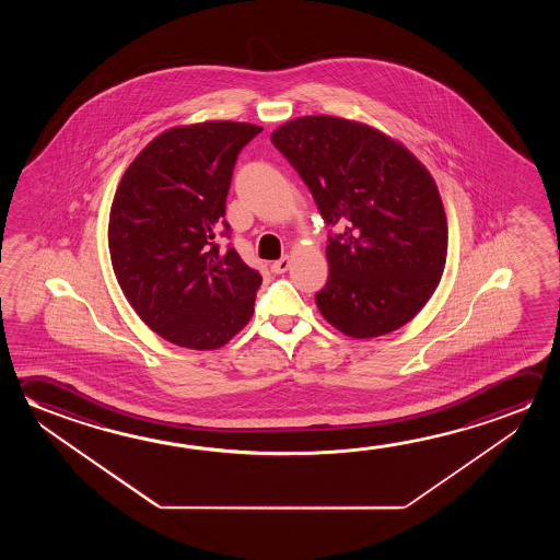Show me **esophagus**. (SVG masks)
Returning <instances> with one entry per match:
<instances>
[{
	"label": "esophagus",
	"mask_w": 560,
	"mask_h": 560,
	"mask_svg": "<svg viewBox=\"0 0 560 560\" xmlns=\"http://www.w3.org/2000/svg\"><path fill=\"white\" fill-rule=\"evenodd\" d=\"M289 267H291V257L284 256L271 264V271H273V273H284Z\"/></svg>",
	"instance_id": "esophagus-1"
}]
</instances>
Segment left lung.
<instances>
[{
	"label": "left lung",
	"instance_id": "obj_1",
	"mask_svg": "<svg viewBox=\"0 0 560 560\" xmlns=\"http://www.w3.org/2000/svg\"><path fill=\"white\" fill-rule=\"evenodd\" d=\"M271 142L324 222L346 224L326 248L322 316L355 339L402 328L430 301L447 259V217L425 165L375 127L331 115L289 120Z\"/></svg>",
	"mask_w": 560,
	"mask_h": 560
}]
</instances>
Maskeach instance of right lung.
Masks as SVG:
<instances>
[{
	"label": "right lung",
	"mask_w": 560,
	"mask_h": 560,
	"mask_svg": "<svg viewBox=\"0 0 560 560\" xmlns=\"http://www.w3.org/2000/svg\"><path fill=\"white\" fill-rule=\"evenodd\" d=\"M261 130L236 120L164 130L115 191V277L140 320L179 348H222L254 314L261 276L214 238L229 230L222 217L240 150Z\"/></svg>",
	"instance_id": "obj_1"
}]
</instances>
